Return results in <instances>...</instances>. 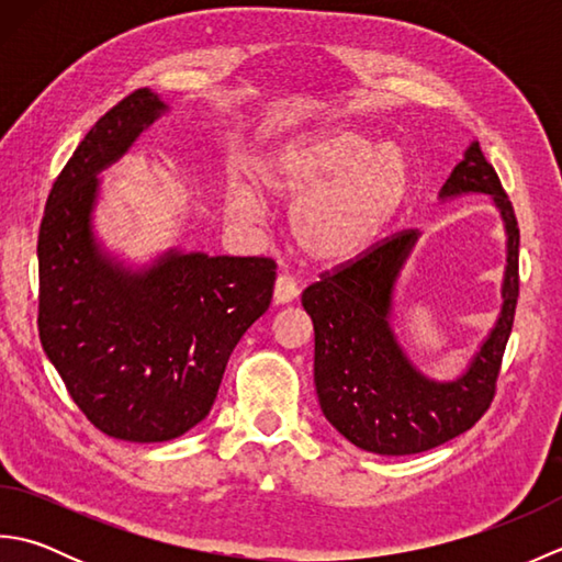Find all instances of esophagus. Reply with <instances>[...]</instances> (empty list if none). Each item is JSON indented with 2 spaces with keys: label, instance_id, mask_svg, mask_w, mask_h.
I'll use <instances>...</instances> for the list:
<instances>
[{
  "label": "esophagus",
  "instance_id": "34e87169",
  "mask_svg": "<svg viewBox=\"0 0 562 562\" xmlns=\"http://www.w3.org/2000/svg\"><path fill=\"white\" fill-rule=\"evenodd\" d=\"M296 296H300V284H296L290 274H280V278L274 280V292H272L274 304H290L296 300Z\"/></svg>",
  "mask_w": 562,
  "mask_h": 562
}]
</instances>
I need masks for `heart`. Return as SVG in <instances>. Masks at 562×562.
Returning <instances> with one entry per match:
<instances>
[{"mask_svg":"<svg viewBox=\"0 0 562 562\" xmlns=\"http://www.w3.org/2000/svg\"><path fill=\"white\" fill-rule=\"evenodd\" d=\"M270 195L300 200L292 214L296 244L318 266H345L372 246L411 188V161L393 142L350 127L292 139L258 169ZM224 207L232 220H260L254 186L232 181Z\"/></svg>","mask_w":562,"mask_h":562,"instance_id":"b5f03b06","label":"heart"}]
</instances>
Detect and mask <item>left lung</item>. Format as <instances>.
Returning <instances> with one entry per match:
<instances>
[{"mask_svg":"<svg viewBox=\"0 0 562 562\" xmlns=\"http://www.w3.org/2000/svg\"><path fill=\"white\" fill-rule=\"evenodd\" d=\"M491 195L507 234L503 308L479 352L453 381L427 379L391 328L393 288L420 232L386 238L308 284L302 306L314 321V384L321 411L355 447L405 457L463 435L491 408L519 296V226L503 183L479 142L453 166L439 200Z\"/></svg>","mask_w":562,"mask_h":562,"instance_id":"8db88e82","label":"left lung"}]
</instances>
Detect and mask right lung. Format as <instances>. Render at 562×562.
<instances>
[{"instance_id": "add662e5", "label": "right lung", "mask_w": 562, "mask_h": 562, "mask_svg": "<svg viewBox=\"0 0 562 562\" xmlns=\"http://www.w3.org/2000/svg\"><path fill=\"white\" fill-rule=\"evenodd\" d=\"M137 89L57 176L38 234V330L71 401L103 435L169 441L207 417L236 342L268 312L274 260L166 250L125 268L93 234L99 173L161 117Z\"/></svg>"}]
</instances>
